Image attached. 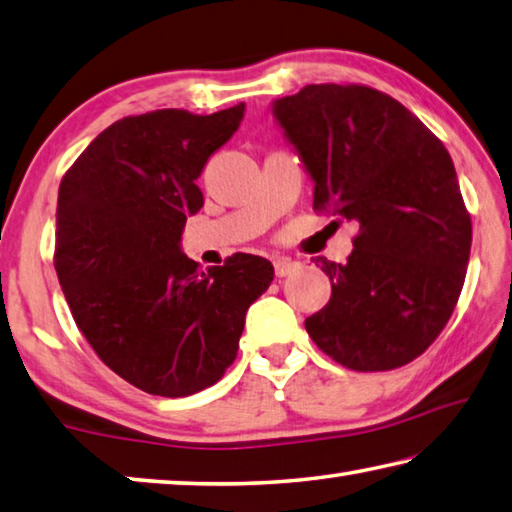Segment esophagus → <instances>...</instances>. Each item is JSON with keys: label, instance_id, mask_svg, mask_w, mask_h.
<instances>
[{"label": "esophagus", "instance_id": "esophagus-1", "mask_svg": "<svg viewBox=\"0 0 512 512\" xmlns=\"http://www.w3.org/2000/svg\"><path fill=\"white\" fill-rule=\"evenodd\" d=\"M299 263L292 261V258H276L274 261V274L279 276V279H285V276L292 274L294 270H297Z\"/></svg>", "mask_w": 512, "mask_h": 512}]
</instances>
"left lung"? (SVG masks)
Wrapping results in <instances>:
<instances>
[{
  "label": "left lung",
  "instance_id": "left-lung-1",
  "mask_svg": "<svg viewBox=\"0 0 512 512\" xmlns=\"http://www.w3.org/2000/svg\"><path fill=\"white\" fill-rule=\"evenodd\" d=\"M272 114L315 184V209L360 224L348 261L306 319L321 351L353 371L416 360L445 328L470 261L472 222L450 152L396 98L364 85H306Z\"/></svg>",
  "mask_w": 512,
  "mask_h": 512
}]
</instances>
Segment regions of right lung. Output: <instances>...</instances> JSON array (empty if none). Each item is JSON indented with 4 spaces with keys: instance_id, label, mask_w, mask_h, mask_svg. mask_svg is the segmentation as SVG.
Listing matches in <instances>:
<instances>
[{
    "instance_id": "obj_1",
    "label": "right lung",
    "mask_w": 512,
    "mask_h": 512,
    "mask_svg": "<svg viewBox=\"0 0 512 512\" xmlns=\"http://www.w3.org/2000/svg\"><path fill=\"white\" fill-rule=\"evenodd\" d=\"M245 103L209 116L155 110L112 123L62 177L56 272L96 355L152 396L184 398L236 360L251 303L270 288L267 258L233 254L222 267L182 251L195 179L240 128Z\"/></svg>"
}]
</instances>
